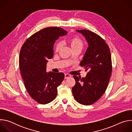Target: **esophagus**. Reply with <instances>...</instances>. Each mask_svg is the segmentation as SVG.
I'll use <instances>...</instances> for the list:
<instances>
[{"mask_svg":"<svg viewBox=\"0 0 132 132\" xmlns=\"http://www.w3.org/2000/svg\"><path fill=\"white\" fill-rule=\"evenodd\" d=\"M71 77V75H70L68 73H65V79H68Z\"/></svg>","mask_w":132,"mask_h":132,"instance_id":"1","label":"esophagus"}]
</instances>
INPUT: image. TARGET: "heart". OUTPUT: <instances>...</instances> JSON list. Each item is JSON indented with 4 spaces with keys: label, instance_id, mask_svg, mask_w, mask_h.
Instances as JSON below:
<instances>
[{
    "label": "heart",
    "instance_id": "obj_1",
    "mask_svg": "<svg viewBox=\"0 0 132 132\" xmlns=\"http://www.w3.org/2000/svg\"><path fill=\"white\" fill-rule=\"evenodd\" d=\"M69 42L71 48H75L78 47H82L83 46V42L82 41L78 36H74L71 37L69 40ZM62 46V43L61 42H59L55 44V50L56 52H59L61 49Z\"/></svg>",
    "mask_w": 132,
    "mask_h": 132
}]
</instances>
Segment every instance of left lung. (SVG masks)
I'll return each instance as SVG.
<instances>
[{"label":"left lung","mask_w":132,"mask_h":132,"mask_svg":"<svg viewBox=\"0 0 132 132\" xmlns=\"http://www.w3.org/2000/svg\"><path fill=\"white\" fill-rule=\"evenodd\" d=\"M76 31L85 37L88 44L80 63L88 72L84 78L73 76L76 84L72 92L78 103L88 105L97 101L106 89L112 72L111 56L108 45L99 35L90 30Z\"/></svg>","instance_id":"left-lung-1"}]
</instances>
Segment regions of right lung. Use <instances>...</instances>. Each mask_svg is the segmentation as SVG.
<instances>
[{
  "label": "right lung",
  "mask_w": 132,
  "mask_h": 132,
  "mask_svg": "<svg viewBox=\"0 0 132 132\" xmlns=\"http://www.w3.org/2000/svg\"><path fill=\"white\" fill-rule=\"evenodd\" d=\"M67 33L59 27L46 28L30 36L21 47V76L29 95L40 104H47L55 99L57 87L64 78L63 72H47L46 64L47 60L53 57L55 41Z\"/></svg>",
  "instance_id": "right-lung-1"
}]
</instances>
